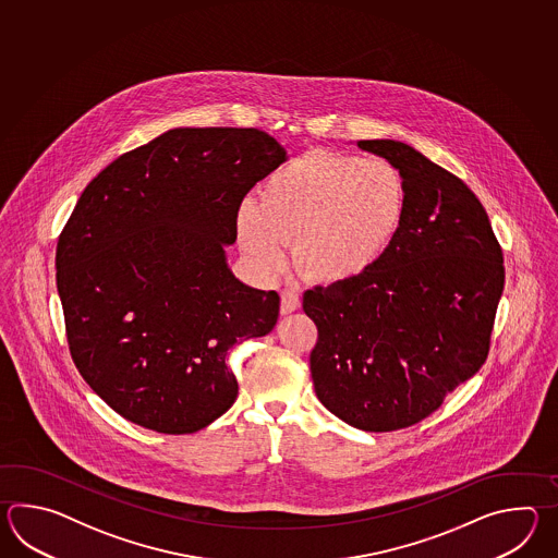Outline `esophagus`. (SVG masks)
Listing matches in <instances>:
<instances>
[{"label": "esophagus", "instance_id": "34e87169", "mask_svg": "<svg viewBox=\"0 0 558 558\" xmlns=\"http://www.w3.org/2000/svg\"><path fill=\"white\" fill-rule=\"evenodd\" d=\"M299 307H301V299H299L295 291H289V289L281 291V313L283 315H289Z\"/></svg>", "mask_w": 558, "mask_h": 558}]
</instances>
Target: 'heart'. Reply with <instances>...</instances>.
Returning <instances> with one entry per match:
<instances>
[{"label":"heart","mask_w":558,"mask_h":558,"mask_svg":"<svg viewBox=\"0 0 558 558\" xmlns=\"http://www.w3.org/2000/svg\"><path fill=\"white\" fill-rule=\"evenodd\" d=\"M407 215V185L385 159L311 151L269 175L259 205L239 207L238 238L263 274L291 263L311 283L367 274L391 250Z\"/></svg>","instance_id":"obj_1"}]
</instances>
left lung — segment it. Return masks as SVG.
I'll return each instance as SVG.
<instances>
[{"instance_id": "left-lung-1", "label": "left lung", "mask_w": 558, "mask_h": 558, "mask_svg": "<svg viewBox=\"0 0 558 558\" xmlns=\"http://www.w3.org/2000/svg\"><path fill=\"white\" fill-rule=\"evenodd\" d=\"M407 185V215L391 250L367 274L308 289L317 325L311 375L320 403L347 425L411 427L485 365L502 250L485 207L451 171L411 145L363 140Z\"/></svg>"}]
</instances>
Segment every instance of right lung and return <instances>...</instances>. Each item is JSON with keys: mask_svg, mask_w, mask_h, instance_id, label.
Instances as JSON below:
<instances>
[{"mask_svg": "<svg viewBox=\"0 0 558 558\" xmlns=\"http://www.w3.org/2000/svg\"><path fill=\"white\" fill-rule=\"evenodd\" d=\"M287 159L262 130L179 128L85 187L56 251L73 363L116 413L187 435L238 399L227 351L271 331L279 295L235 279L243 197Z\"/></svg>", "mask_w": 558, "mask_h": 558, "instance_id": "1", "label": "right lung"}]
</instances>
